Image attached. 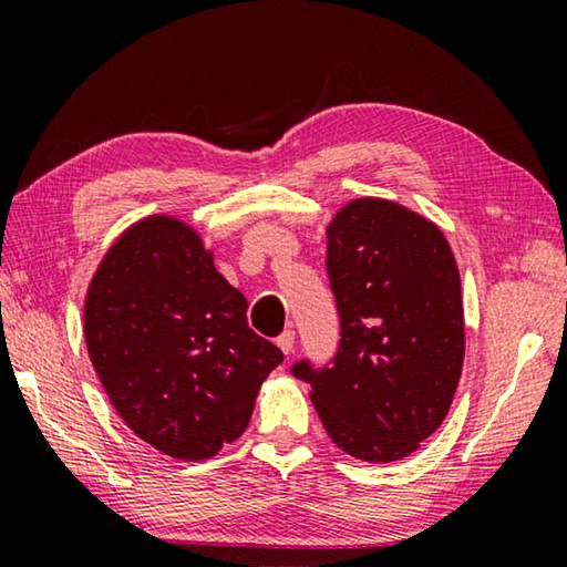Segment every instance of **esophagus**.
Returning <instances> with one entry per match:
<instances>
[{
	"instance_id": "34e87169",
	"label": "esophagus",
	"mask_w": 567,
	"mask_h": 567,
	"mask_svg": "<svg viewBox=\"0 0 567 567\" xmlns=\"http://www.w3.org/2000/svg\"><path fill=\"white\" fill-rule=\"evenodd\" d=\"M277 348H280L285 354H290L295 350V330H285L280 338H277Z\"/></svg>"
}]
</instances>
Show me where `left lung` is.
<instances>
[{
	"mask_svg": "<svg viewBox=\"0 0 567 567\" xmlns=\"http://www.w3.org/2000/svg\"><path fill=\"white\" fill-rule=\"evenodd\" d=\"M340 320L332 360L292 362L332 443L364 463L415 453L445 420L465 354L457 265L443 233L385 199H354L328 229Z\"/></svg>",
	"mask_w": 567,
	"mask_h": 567,
	"instance_id": "obj_1",
	"label": "left lung"
}]
</instances>
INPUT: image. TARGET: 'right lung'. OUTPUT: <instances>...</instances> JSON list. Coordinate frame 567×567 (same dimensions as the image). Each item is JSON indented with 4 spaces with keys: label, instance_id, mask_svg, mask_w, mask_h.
Returning <instances> with one entry per match:
<instances>
[{
    "label": "right lung",
    "instance_id": "add662e5",
    "mask_svg": "<svg viewBox=\"0 0 567 567\" xmlns=\"http://www.w3.org/2000/svg\"><path fill=\"white\" fill-rule=\"evenodd\" d=\"M84 340L120 417L177 460L245 433L265 378L285 360L247 324V300L189 227L150 217L104 257L84 302Z\"/></svg>",
    "mask_w": 567,
    "mask_h": 567
}]
</instances>
